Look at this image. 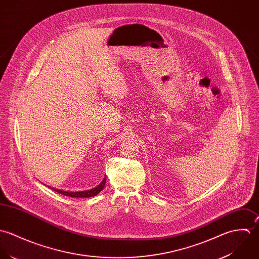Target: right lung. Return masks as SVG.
<instances>
[{
  "instance_id": "1",
  "label": "right lung",
  "mask_w": 259,
  "mask_h": 259,
  "mask_svg": "<svg viewBox=\"0 0 259 259\" xmlns=\"http://www.w3.org/2000/svg\"><path fill=\"white\" fill-rule=\"evenodd\" d=\"M105 183H106V176L104 177L102 182L95 188H92L90 190H85V191H77V192H69V191H64V190H61V189H56V188H53L56 192L58 193H61L63 195H66V196H70V197H81V198H84V197H92V196H95L97 195L100 191L103 190L104 186H105ZM50 187V186H48Z\"/></svg>"
}]
</instances>
